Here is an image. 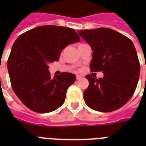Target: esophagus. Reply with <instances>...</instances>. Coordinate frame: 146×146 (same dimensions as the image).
<instances>
[{
    "label": "esophagus",
    "instance_id": "1",
    "mask_svg": "<svg viewBox=\"0 0 146 146\" xmlns=\"http://www.w3.org/2000/svg\"><path fill=\"white\" fill-rule=\"evenodd\" d=\"M80 79H82V76H80V75H77V76H76V80H80Z\"/></svg>",
    "mask_w": 146,
    "mask_h": 146
}]
</instances>
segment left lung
I'll list each match as a JSON object with an SVG mask.
<instances>
[{
    "label": "left lung",
    "instance_id": "obj_1",
    "mask_svg": "<svg viewBox=\"0 0 146 146\" xmlns=\"http://www.w3.org/2000/svg\"><path fill=\"white\" fill-rule=\"evenodd\" d=\"M90 45L92 72L103 71V78L86 76L89 86L83 93L86 104L93 110L111 112L123 107L138 84L140 64L131 40L108 28L78 31Z\"/></svg>",
    "mask_w": 146,
    "mask_h": 146
}]
</instances>
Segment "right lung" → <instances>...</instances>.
<instances>
[{
  "instance_id": "1",
  "label": "right lung",
  "mask_w": 146,
  "mask_h": 146,
  "mask_svg": "<svg viewBox=\"0 0 146 146\" xmlns=\"http://www.w3.org/2000/svg\"><path fill=\"white\" fill-rule=\"evenodd\" d=\"M80 40L73 29L38 26L17 38L7 61L14 93L28 108L49 113L64 104L66 90L76 75L62 73L51 77L48 64L59 60L63 49Z\"/></svg>"
}]
</instances>
